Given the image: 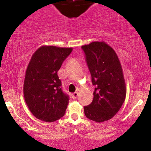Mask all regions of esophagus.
Segmentation results:
<instances>
[{
	"label": "esophagus",
	"instance_id": "1",
	"mask_svg": "<svg viewBox=\"0 0 151 151\" xmlns=\"http://www.w3.org/2000/svg\"><path fill=\"white\" fill-rule=\"evenodd\" d=\"M78 95H79V93L78 92H74L72 94V99H76L78 96Z\"/></svg>",
	"mask_w": 151,
	"mask_h": 151
}]
</instances>
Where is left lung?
Here are the masks:
<instances>
[{"label": "left lung", "instance_id": "obj_1", "mask_svg": "<svg viewBox=\"0 0 151 151\" xmlns=\"http://www.w3.org/2000/svg\"><path fill=\"white\" fill-rule=\"evenodd\" d=\"M95 86L93 101L84 106L90 120L104 122L113 118L125 101L126 83L116 53L104 42L81 46Z\"/></svg>", "mask_w": 151, "mask_h": 151}]
</instances>
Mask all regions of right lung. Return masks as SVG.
Masks as SVG:
<instances>
[{"label": "right lung", "instance_id": "right-lung-1", "mask_svg": "<svg viewBox=\"0 0 151 151\" xmlns=\"http://www.w3.org/2000/svg\"><path fill=\"white\" fill-rule=\"evenodd\" d=\"M72 51V47L42 46L30 59L24 80V98L31 113L40 120L52 122L65 115L70 99L62 91L58 72Z\"/></svg>", "mask_w": 151, "mask_h": 151}]
</instances>
